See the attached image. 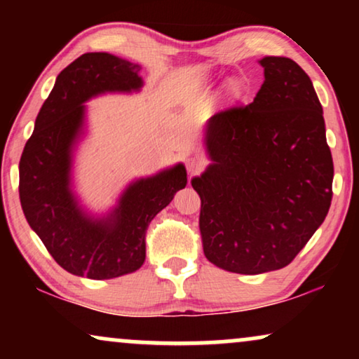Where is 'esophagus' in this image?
Here are the masks:
<instances>
[{
  "instance_id": "obj_1",
  "label": "esophagus",
  "mask_w": 359,
  "mask_h": 359,
  "mask_svg": "<svg viewBox=\"0 0 359 359\" xmlns=\"http://www.w3.org/2000/svg\"><path fill=\"white\" fill-rule=\"evenodd\" d=\"M186 168H188L189 175L199 173L201 168H203V161H201L199 158H194V156H191V158L186 160Z\"/></svg>"
}]
</instances>
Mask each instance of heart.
Returning a JSON list of instances; mask_svg holds the SVG:
<instances>
[{"instance_id":"obj_1","label":"heart","mask_w":359,"mask_h":359,"mask_svg":"<svg viewBox=\"0 0 359 359\" xmlns=\"http://www.w3.org/2000/svg\"><path fill=\"white\" fill-rule=\"evenodd\" d=\"M233 88V83H229V90H232Z\"/></svg>"}]
</instances>
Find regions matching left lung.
Returning a JSON list of instances; mask_svg holds the SVG:
<instances>
[{"mask_svg": "<svg viewBox=\"0 0 359 359\" xmlns=\"http://www.w3.org/2000/svg\"><path fill=\"white\" fill-rule=\"evenodd\" d=\"M258 63L264 81L253 102L210 117V163L191 180L205 258L238 274L287 266L332 203L333 161L311 78L286 57Z\"/></svg>", "mask_w": 359, "mask_h": 359, "instance_id": "1", "label": "left lung"}]
</instances>
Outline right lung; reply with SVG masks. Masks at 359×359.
<instances>
[{
  "label": "right lung",
  "mask_w": 359,
  "mask_h": 359,
  "mask_svg": "<svg viewBox=\"0 0 359 359\" xmlns=\"http://www.w3.org/2000/svg\"><path fill=\"white\" fill-rule=\"evenodd\" d=\"M142 65L107 52L83 53L57 76L19 161L27 224L68 273L111 279L145 262V230L188 183L183 163L137 178L104 214H93L73 188L75 150L86 134L88 102L106 93H139Z\"/></svg>",
  "instance_id": "right-lung-1"
}]
</instances>
